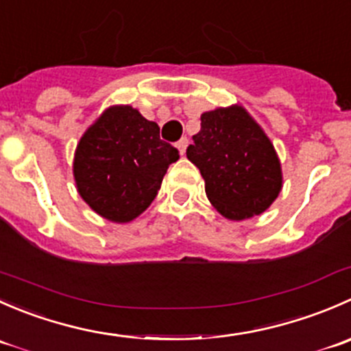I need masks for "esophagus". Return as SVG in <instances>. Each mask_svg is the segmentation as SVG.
Here are the masks:
<instances>
[{
	"instance_id": "34e87169",
	"label": "esophagus",
	"mask_w": 351,
	"mask_h": 351,
	"mask_svg": "<svg viewBox=\"0 0 351 351\" xmlns=\"http://www.w3.org/2000/svg\"><path fill=\"white\" fill-rule=\"evenodd\" d=\"M186 146H189V139H186V137H182V139L178 141V143H176V147H178V151H180V154H185V151H186Z\"/></svg>"
}]
</instances>
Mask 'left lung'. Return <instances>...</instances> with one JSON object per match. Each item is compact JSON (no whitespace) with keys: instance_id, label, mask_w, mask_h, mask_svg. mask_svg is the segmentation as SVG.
I'll return each mask as SVG.
<instances>
[{"instance_id":"left-lung-1","label":"left lung","mask_w":351,"mask_h":351,"mask_svg":"<svg viewBox=\"0 0 351 351\" xmlns=\"http://www.w3.org/2000/svg\"><path fill=\"white\" fill-rule=\"evenodd\" d=\"M200 120L186 158L200 169L208 202L229 221L263 214L284 185L270 137L241 105L204 112Z\"/></svg>"}]
</instances>
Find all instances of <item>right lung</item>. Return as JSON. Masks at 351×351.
<instances>
[{
	"instance_id": "1",
	"label": "right lung",
	"mask_w": 351,
	"mask_h": 351,
	"mask_svg": "<svg viewBox=\"0 0 351 351\" xmlns=\"http://www.w3.org/2000/svg\"><path fill=\"white\" fill-rule=\"evenodd\" d=\"M178 151L156 122L130 105H112L84 130L74 151L77 193L100 217L125 224L151 205Z\"/></svg>"
}]
</instances>
